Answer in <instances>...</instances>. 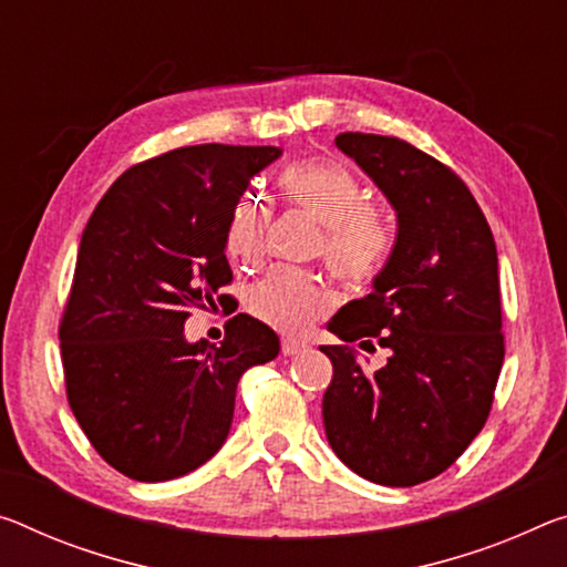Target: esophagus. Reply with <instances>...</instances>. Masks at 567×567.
<instances>
[{
    "mask_svg": "<svg viewBox=\"0 0 567 567\" xmlns=\"http://www.w3.org/2000/svg\"><path fill=\"white\" fill-rule=\"evenodd\" d=\"M280 348H282L285 355H295V353H300V350L305 348V343H302V340H295V338H282Z\"/></svg>",
    "mask_w": 567,
    "mask_h": 567,
    "instance_id": "obj_1",
    "label": "esophagus"
}]
</instances>
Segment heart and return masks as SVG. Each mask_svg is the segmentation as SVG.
I'll return each instance as SVG.
<instances>
[{"instance_id":"1","label":"heart","mask_w":567,"mask_h":567,"mask_svg":"<svg viewBox=\"0 0 567 567\" xmlns=\"http://www.w3.org/2000/svg\"><path fill=\"white\" fill-rule=\"evenodd\" d=\"M282 192L322 224L316 255L340 282L373 285L393 255V227L383 209L365 204L363 186L353 171L326 158H308L280 174ZM267 204L257 194H241L224 229L229 262L251 269L262 262L267 239ZM332 292L316 275L300 267H275L249 287L245 308L255 320L285 336H298L330 312Z\"/></svg>"}]
</instances>
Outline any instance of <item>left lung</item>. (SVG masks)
I'll use <instances>...</instances> for the list:
<instances>
[{"instance_id":"obj_1","label":"left lung","mask_w":567,"mask_h":567,"mask_svg":"<svg viewBox=\"0 0 567 567\" xmlns=\"http://www.w3.org/2000/svg\"><path fill=\"white\" fill-rule=\"evenodd\" d=\"M399 214V239L373 292L328 322L346 346L332 363L322 424L338 460L363 480L413 487L474 442L505 361L497 247L470 188L442 161L396 136L340 133ZM390 350L368 372L349 346Z\"/></svg>"}]
</instances>
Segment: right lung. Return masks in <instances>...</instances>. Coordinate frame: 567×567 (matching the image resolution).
Returning a JSON list of instances; mask_svg holds the SVG:
<instances>
[{
    "label": "right lung",
    "mask_w": 567,
    "mask_h": 567,
    "mask_svg": "<svg viewBox=\"0 0 567 567\" xmlns=\"http://www.w3.org/2000/svg\"><path fill=\"white\" fill-rule=\"evenodd\" d=\"M275 146H184L131 166L85 224L60 353L68 403L87 442L121 474L166 482L227 442L241 373L280 353L239 312L221 346L186 343L192 310L231 282L224 229Z\"/></svg>",
    "instance_id": "right-lung-1"
}]
</instances>
